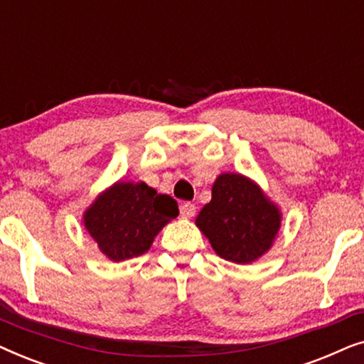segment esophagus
Masks as SVG:
<instances>
[{
  "mask_svg": "<svg viewBox=\"0 0 364 364\" xmlns=\"http://www.w3.org/2000/svg\"><path fill=\"white\" fill-rule=\"evenodd\" d=\"M181 215L183 218H192L193 215H196V205H193V203H191V202L182 203V205H181Z\"/></svg>",
  "mask_w": 364,
  "mask_h": 364,
  "instance_id": "obj_1",
  "label": "esophagus"
}]
</instances>
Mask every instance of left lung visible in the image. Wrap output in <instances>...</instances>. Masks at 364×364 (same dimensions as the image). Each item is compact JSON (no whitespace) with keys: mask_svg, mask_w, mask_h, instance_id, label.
Wrapping results in <instances>:
<instances>
[{"mask_svg":"<svg viewBox=\"0 0 364 364\" xmlns=\"http://www.w3.org/2000/svg\"><path fill=\"white\" fill-rule=\"evenodd\" d=\"M196 225L223 260L247 265L273 247L282 227V210L262 187L238 172H223L212 186Z\"/></svg>","mask_w":364,"mask_h":364,"instance_id":"obj_1","label":"left lung"}]
</instances>
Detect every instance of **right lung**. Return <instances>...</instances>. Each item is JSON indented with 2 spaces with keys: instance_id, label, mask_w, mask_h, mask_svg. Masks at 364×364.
I'll use <instances>...</instances> for the list:
<instances>
[{
  "instance_id": "1",
  "label": "right lung",
  "mask_w": 364,
  "mask_h": 364,
  "mask_svg": "<svg viewBox=\"0 0 364 364\" xmlns=\"http://www.w3.org/2000/svg\"><path fill=\"white\" fill-rule=\"evenodd\" d=\"M178 215L177 202L146 182L117 181L84 210V227L111 262L139 257Z\"/></svg>"
}]
</instances>
